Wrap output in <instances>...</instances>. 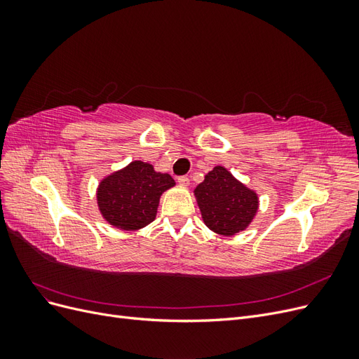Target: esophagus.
Returning a JSON list of instances; mask_svg holds the SVG:
<instances>
[{"label": "esophagus", "instance_id": "obj_1", "mask_svg": "<svg viewBox=\"0 0 359 359\" xmlns=\"http://www.w3.org/2000/svg\"><path fill=\"white\" fill-rule=\"evenodd\" d=\"M178 182L181 184L182 187H189V186H190V180H189V177H180V178H178Z\"/></svg>", "mask_w": 359, "mask_h": 359}]
</instances>
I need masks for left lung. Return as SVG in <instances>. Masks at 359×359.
I'll return each mask as SVG.
<instances>
[{
	"label": "left lung",
	"mask_w": 359,
	"mask_h": 359,
	"mask_svg": "<svg viewBox=\"0 0 359 359\" xmlns=\"http://www.w3.org/2000/svg\"><path fill=\"white\" fill-rule=\"evenodd\" d=\"M202 220L212 232L233 236L245 231L259 210V196L223 166H215L194 189Z\"/></svg>",
	"instance_id": "8db88e82"
}]
</instances>
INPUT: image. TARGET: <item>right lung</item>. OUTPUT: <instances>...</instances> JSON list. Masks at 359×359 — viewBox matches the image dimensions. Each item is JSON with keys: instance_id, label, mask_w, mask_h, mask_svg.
I'll use <instances>...</instances> for the list:
<instances>
[{"instance_id": "right-lung-1", "label": "right lung", "mask_w": 359, "mask_h": 359, "mask_svg": "<svg viewBox=\"0 0 359 359\" xmlns=\"http://www.w3.org/2000/svg\"><path fill=\"white\" fill-rule=\"evenodd\" d=\"M175 186L169 173L135 160L106 175L97 187V206L104 222L119 231H139L154 222L160 196Z\"/></svg>"}]
</instances>
